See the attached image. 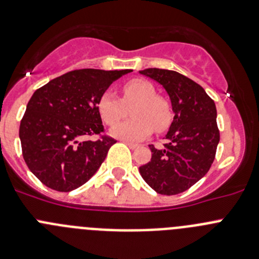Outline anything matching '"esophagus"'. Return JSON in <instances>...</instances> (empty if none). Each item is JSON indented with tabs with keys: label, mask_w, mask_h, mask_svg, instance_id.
Wrapping results in <instances>:
<instances>
[{
	"label": "esophagus",
	"mask_w": 259,
	"mask_h": 259,
	"mask_svg": "<svg viewBox=\"0 0 259 259\" xmlns=\"http://www.w3.org/2000/svg\"><path fill=\"white\" fill-rule=\"evenodd\" d=\"M124 143H126L127 146L130 147V148H132V150H135V148H137V147H138V144H135V143H132V142H127V141H124Z\"/></svg>",
	"instance_id": "obj_1"
}]
</instances>
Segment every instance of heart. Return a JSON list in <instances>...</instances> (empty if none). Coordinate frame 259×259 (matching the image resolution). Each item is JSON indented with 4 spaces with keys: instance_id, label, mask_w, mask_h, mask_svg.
<instances>
[{
    "instance_id": "obj_1",
    "label": "heart",
    "mask_w": 259,
    "mask_h": 259,
    "mask_svg": "<svg viewBox=\"0 0 259 259\" xmlns=\"http://www.w3.org/2000/svg\"><path fill=\"white\" fill-rule=\"evenodd\" d=\"M122 99L111 90H106L97 102L98 112L107 125H113L126 113L125 105L134 103L131 109L133 119L119 123L111 134L124 141H142L156 129L162 132L170 125L171 109L164 98L158 97L152 83L134 78L122 85Z\"/></svg>"
}]
</instances>
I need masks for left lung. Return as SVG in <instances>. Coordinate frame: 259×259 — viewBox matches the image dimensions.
<instances>
[{
	"label": "left lung",
	"mask_w": 259,
	"mask_h": 259,
	"mask_svg": "<svg viewBox=\"0 0 259 259\" xmlns=\"http://www.w3.org/2000/svg\"><path fill=\"white\" fill-rule=\"evenodd\" d=\"M166 90L174 112L161 148L151 144L150 162L139 167L142 178L161 195H177L208 173L220 143L214 101L199 83L176 71H139Z\"/></svg>",
	"instance_id": "obj_1"
}]
</instances>
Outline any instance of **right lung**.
<instances>
[{
    "label": "right lung",
    "instance_id": "right-lung-1",
    "mask_svg": "<svg viewBox=\"0 0 259 259\" xmlns=\"http://www.w3.org/2000/svg\"><path fill=\"white\" fill-rule=\"evenodd\" d=\"M129 72L76 69L33 93L20 121L19 138L25 164L44 185L69 192L97 173L116 141L107 135L95 142L81 138L103 132L98 99Z\"/></svg>",
    "mask_w": 259,
    "mask_h": 259
}]
</instances>
